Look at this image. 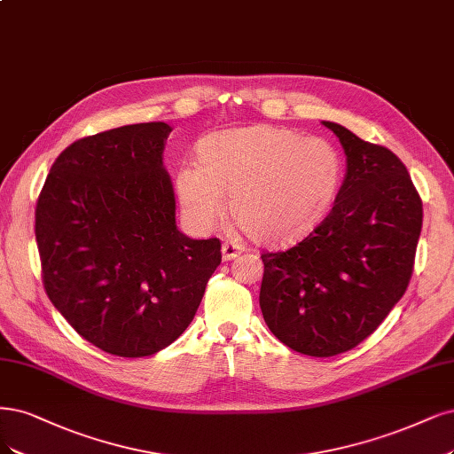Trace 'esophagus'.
Masks as SVG:
<instances>
[{
    "instance_id": "34e87169",
    "label": "esophagus",
    "mask_w": 454,
    "mask_h": 454,
    "mask_svg": "<svg viewBox=\"0 0 454 454\" xmlns=\"http://www.w3.org/2000/svg\"><path fill=\"white\" fill-rule=\"evenodd\" d=\"M242 252H244V246L239 244V242L227 240V242H223V246H222V255H223L225 261H231V259H234V257H239Z\"/></svg>"
}]
</instances>
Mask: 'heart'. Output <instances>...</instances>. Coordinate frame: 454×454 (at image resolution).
Listing matches in <instances>:
<instances>
[{
	"label": "heart",
	"instance_id": "heart-1",
	"mask_svg": "<svg viewBox=\"0 0 454 454\" xmlns=\"http://www.w3.org/2000/svg\"><path fill=\"white\" fill-rule=\"evenodd\" d=\"M195 163L175 175L184 217L208 231L225 214L259 244H289L314 229L340 192L343 161L321 137L257 123L214 131L200 140Z\"/></svg>",
	"mask_w": 454,
	"mask_h": 454
}]
</instances>
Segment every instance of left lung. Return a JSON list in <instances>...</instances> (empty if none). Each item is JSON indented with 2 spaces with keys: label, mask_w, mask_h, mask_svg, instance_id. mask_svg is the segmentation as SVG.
<instances>
[{
  "label": "left lung",
  "mask_w": 454,
  "mask_h": 454,
  "mask_svg": "<svg viewBox=\"0 0 454 454\" xmlns=\"http://www.w3.org/2000/svg\"><path fill=\"white\" fill-rule=\"evenodd\" d=\"M323 126L348 161L334 207L302 242L261 255L264 323L309 356L346 353L383 323L408 289L423 227V200L396 155L340 123Z\"/></svg>",
  "instance_id": "8db88e82"
}]
</instances>
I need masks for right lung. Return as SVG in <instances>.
I'll use <instances>...</instances> for the list:
<instances>
[{
    "label": "right lung",
    "instance_id": "obj_1",
    "mask_svg": "<svg viewBox=\"0 0 454 454\" xmlns=\"http://www.w3.org/2000/svg\"><path fill=\"white\" fill-rule=\"evenodd\" d=\"M170 131L148 121L76 140L58 155L37 199L46 294L78 334L118 356L170 346L222 262L220 240L176 229L163 167Z\"/></svg>",
    "mask_w": 454,
    "mask_h": 454
}]
</instances>
